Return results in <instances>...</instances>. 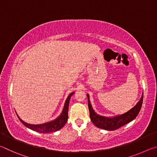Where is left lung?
Here are the masks:
<instances>
[{"instance_id":"left-lung-1","label":"left lung","mask_w":157,"mask_h":157,"mask_svg":"<svg viewBox=\"0 0 157 157\" xmlns=\"http://www.w3.org/2000/svg\"><path fill=\"white\" fill-rule=\"evenodd\" d=\"M87 98H88L90 118H91L92 123L98 128L113 131V130L120 128L121 127L129 123V122L132 121L136 118L139 113L140 108H141L143 100V94H142V96L140 98V100L137 102V104L132 109L126 113L114 117H105L98 115L93 109L92 106L90 103L89 96L88 94H87Z\"/></svg>"}]
</instances>
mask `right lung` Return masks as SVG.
<instances>
[{"instance_id": "right-lung-1", "label": "right lung", "mask_w": 157, "mask_h": 157, "mask_svg": "<svg viewBox=\"0 0 157 157\" xmlns=\"http://www.w3.org/2000/svg\"><path fill=\"white\" fill-rule=\"evenodd\" d=\"M74 92L69 94L67 99H66L65 102L64 107H63L62 113H61V115L59 116H58L56 119H55L54 121L48 122V123L40 124H28L27 123H25V122L21 120V119L19 118V116L17 115L18 118L21 123L24 124L25 127H27L28 128L33 129L34 131L37 132L43 133V134H47V133L58 131V130L62 129V127L65 125V124L68 121V111L69 102H70L71 98Z\"/></svg>"}]
</instances>
